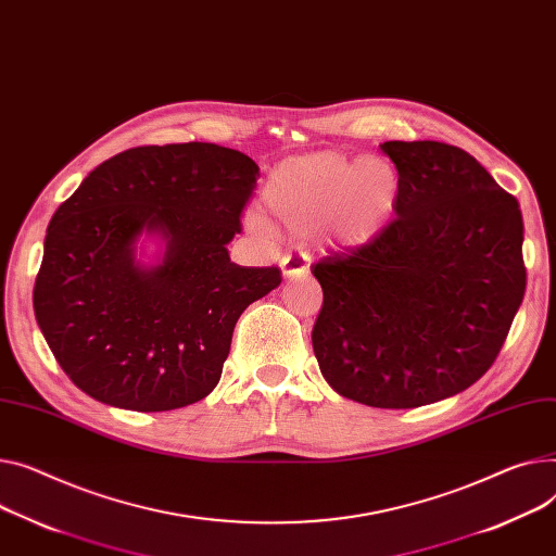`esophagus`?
<instances>
[{
	"instance_id": "34e87169",
	"label": "esophagus",
	"mask_w": 556,
	"mask_h": 556,
	"mask_svg": "<svg viewBox=\"0 0 556 556\" xmlns=\"http://www.w3.org/2000/svg\"><path fill=\"white\" fill-rule=\"evenodd\" d=\"M281 273L286 279L306 277L311 273V258L306 254H286L281 258Z\"/></svg>"
}]
</instances>
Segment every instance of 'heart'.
Here are the masks:
<instances>
[{
  "label": "heart",
  "instance_id": "b5f03b06",
  "mask_svg": "<svg viewBox=\"0 0 556 556\" xmlns=\"http://www.w3.org/2000/svg\"><path fill=\"white\" fill-rule=\"evenodd\" d=\"M266 210L298 235L319 232L332 245L359 250L393 220L402 199V174L387 159H353L315 152L279 163L264 188ZM264 230L262 218H250Z\"/></svg>",
  "mask_w": 556,
  "mask_h": 556
}]
</instances>
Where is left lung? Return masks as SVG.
Here are the masks:
<instances>
[{"label": "left lung", "mask_w": 556, "mask_h": 556, "mask_svg": "<svg viewBox=\"0 0 556 556\" xmlns=\"http://www.w3.org/2000/svg\"><path fill=\"white\" fill-rule=\"evenodd\" d=\"M402 174L389 228L311 266L324 290L313 351L340 395L414 409L494 364L526 294L519 201L460 147L389 140Z\"/></svg>", "instance_id": "obj_1"}]
</instances>
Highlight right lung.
I'll return each mask as SVG.
<instances>
[{
    "label": "right lung",
    "mask_w": 556,
    "mask_h": 556,
    "mask_svg": "<svg viewBox=\"0 0 556 556\" xmlns=\"http://www.w3.org/2000/svg\"><path fill=\"white\" fill-rule=\"evenodd\" d=\"M256 163L212 142L134 147L98 165L53 214L33 288L35 319L68 380L129 412L212 393L241 313L281 270L230 262ZM144 231L166 243L135 262Z\"/></svg>",
    "instance_id": "right-lung-1"
}]
</instances>
